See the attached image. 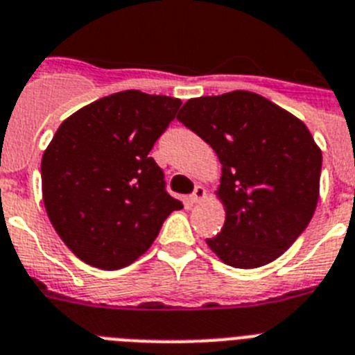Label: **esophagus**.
Here are the masks:
<instances>
[{"instance_id": "1", "label": "esophagus", "mask_w": 355, "mask_h": 355, "mask_svg": "<svg viewBox=\"0 0 355 355\" xmlns=\"http://www.w3.org/2000/svg\"><path fill=\"white\" fill-rule=\"evenodd\" d=\"M204 198H206V189H204L202 186H197V187H195V191H193L191 197H189V202H191V204L202 202Z\"/></svg>"}]
</instances>
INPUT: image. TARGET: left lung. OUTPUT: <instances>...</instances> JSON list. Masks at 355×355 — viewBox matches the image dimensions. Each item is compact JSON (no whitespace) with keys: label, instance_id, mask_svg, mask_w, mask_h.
I'll return each mask as SVG.
<instances>
[{"label":"left lung","instance_id":"obj_1","mask_svg":"<svg viewBox=\"0 0 355 355\" xmlns=\"http://www.w3.org/2000/svg\"><path fill=\"white\" fill-rule=\"evenodd\" d=\"M177 118L217 153L218 200L226 211L207 246L227 266L275 261L312 220L322 155L292 112L250 91L191 98Z\"/></svg>","mask_w":355,"mask_h":355}]
</instances>
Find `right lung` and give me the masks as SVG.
Returning <instances> with one entry per match:
<instances>
[{"label": "right lung", "mask_w": 355, "mask_h": 355, "mask_svg": "<svg viewBox=\"0 0 355 355\" xmlns=\"http://www.w3.org/2000/svg\"><path fill=\"white\" fill-rule=\"evenodd\" d=\"M180 103L120 91L78 109L54 132L42 158L43 204L78 259L100 270L129 266L182 207L149 157Z\"/></svg>", "instance_id": "right-lung-1"}]
</instances>
